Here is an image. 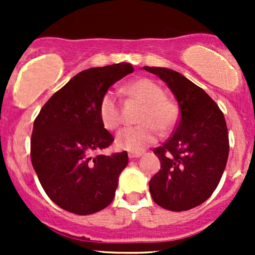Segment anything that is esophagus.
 <instances>
[{
  "label": "esophagus",
  "mask_w": 255,
  "mask_h": 255,
  "mask_svg": "<svg viewBox=\"0 0 255 255\" xmlns=\"http://www.w3.org/2000/svg\"><path fill=\"white\" fill-rule=\"evenodd\" d=\"M140 155H142V153H140V151H130V153H128V156H129V159L139 158Z\"/></svg>",
  "instance_id": "esophagus-1"
}]
</instances>
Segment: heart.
I'll use <instances>...</instances> for the list:
<instances>
[{
    "mask_svg": "<svg viewBox=\"0 0 255 255\" xmlns=\"http://www.w3.org/2000/svg\"><path fill=\"white\" fill-rule=\"evenodd\" d=\"M125 94L143 105L138 116L137 127L125 128L116 137L118 149L128 151H142L158 139L159 130L166 133L175 126L177 107L166 99L164 90L154 80L139 78L125 86ZM99 116L102 126L115 130L122 123V109L116 94L107 91L99 104Z\"/></svg>",
    "mask_w": 255,
    "mask_h": 255,
    "instance_id": "heart-1",
    "label": "heart"
}]
</instances>
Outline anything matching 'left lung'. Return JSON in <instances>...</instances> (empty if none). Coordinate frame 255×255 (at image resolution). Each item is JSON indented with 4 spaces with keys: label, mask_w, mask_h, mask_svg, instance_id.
<instances>
[{
    "label": "left lung",
    "mask_w": 255,
    "mask_h": 255,
    "mask_svg": "<svg viewBox=\"0 0 255 255\" xmlns=\"http://www.w3.org/2000/svg\"><path fill=\"white\" fill-rule=\"evenodd\" d=\"M144 69L168 85L180 107L175 132L153 150L160 170L149 181V191L165 210H190L212 195L225 171L230 151L225 116L201 87L177 71Z\"/></svg>",
    "instance_id": "8db88e82"
}]
</instances>
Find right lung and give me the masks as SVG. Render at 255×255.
<instances>
[{
  "mask_svg": "<svg viewBox=\"0 0 255 255\" xmlns=\"http://www.w3.org/2000/svg\"><path fill=\"white\" fill-rule=\"evenodd\" d=\"M133 71L128 63L81 71L48 100L35 118L32 165L45 194L63 210L85 216L112 202L128 154L94 156L115 140L102 126L99 104L115 82Z\"/></svg>",
  "mask_w": 255,
  "mask_h": 255,
  "instance_id": "1",
  "label": "right lung"
}]
</instances>
